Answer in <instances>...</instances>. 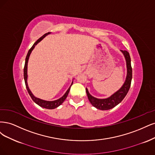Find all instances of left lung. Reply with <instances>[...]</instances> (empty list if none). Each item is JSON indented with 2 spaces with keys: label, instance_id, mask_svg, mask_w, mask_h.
<instances>
[{
  "label": "left lung",
  "instance_id": "obj_1",
  "mask_svg": "<svg viewBox=\"0 0 155 155\" xmlns=\"http://www.w3.org/2000/svg\"><path fill=\"white\" fill-rule=\"evenodd\" d=\"M121 52L124 54V57L126 58L127 66L126 79L121 88L113 94L111 97L104 99H99L93 97L89 94L87 89L86 88V89L89 102H91L92 106L98 109L108 110V109L115 107L119 103H120L122 101V100L126 96L127 93L129 91V89L130 88L132 80V68L131 65L130 55H129V53L126 50H121Z\"/></svg>",
  "mask_w": 155,
  "mask_h": 155
}]
</instances>
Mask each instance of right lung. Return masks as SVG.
Segmentation results:
<instances>
[{
  "label": "right lung",
  "mask_w": 155,
  "mask_h": 155,
  "mask_svg": "<svg viewBox=\"0 0 155 155\" xmlns=\"http://www.w3.org/2000/svg\"><path fill=\"white\" fill-rule=\"evenodd\" d=\"M51 33H46L44 34L43 36H42L41 38H40L39 39H38L37 41H36V42H35L34 44L32 46V47L30 48V49L28 51V53L27 54V56H26V61H25V65H24V81H25V84H26V89L28 90V92L29 93V95H30L31 98H32V100L33 101V102H35L37 104H38L39 106H41L42 107H44V108H46V109H54L56 108L57 107H58L59 106H61V105L64 102V101L66 100V98H67L68 97V94L69 92V90H70V88H71V85L73 84V82L71 83L70 87H69V89L67 90V91L66 92V93H65L64 95L61 97L58 100H56V101H44V100H42V99H40L38 98H37L35 97L33 93L31 92L30 89H29V87H28V82H27V79H28V73H27V71H28V60H29V55H30V54L31 53V51H33V49H34L35 46H36V45L40 42L42 40L46 37V35H48V34Z\"/></svg>",
  "instance_id": "1"
}]
</instances>
